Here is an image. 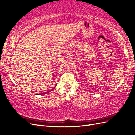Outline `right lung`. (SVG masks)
<instances>
[{
  "mask_svg": "<svg viewBox=\"0 0 135 135\" xmlns=\"http://www.w3.org/2000/svg\"><path fill=\"white\" fill-rule=\"evenodd\" d=\"M56 86H55V87H54V88H55L56 87ZM51 91H52V90H51ZM42 94H44V93H42ZM38 95H42V94H40V93H39V94H38Z\"/></svg>",
  "mask_w": 135,
  "mask_h": 135,
  "instance_id": "obj_1",
  "label": "right lung"
}]
</instances>
